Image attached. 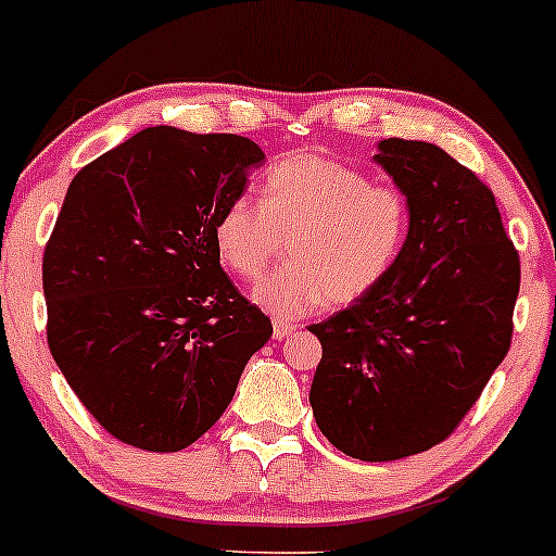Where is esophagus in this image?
Wrapping results in <instances>:
<instances>
[{"instance_id":"esophagus-1","label":"esophagus","mask_w":556,"mask_h":556,"mask_svg":"<svg viewBox=\"0 0 556 556\" xmlns=\"http://www.w3.org/2000/svg\"><path fill=\"white\" fill-rule=\"evenodd\" d=\"M295 325H290V321H274V340H285V338H290L292 332H295Z\"/></svg>"}]
</instances>
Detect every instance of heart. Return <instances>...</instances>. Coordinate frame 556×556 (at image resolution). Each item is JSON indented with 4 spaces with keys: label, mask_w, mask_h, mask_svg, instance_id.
Returning <instances> with one entry per match:
<instances>
[{
    "label": "heart",
    "mask_w": 556,
    "mask_h": 556,
    "mask_svg": "<svg viewBox=\"0 0 556 556\" xmlns=\"http://www.w3.org/2000/svg\"><path fill=\"white\" fill-rule=\"evenodd\" d=\"M406 235L408 205L399 189L314 152L274 163L264 203L237 194L213 229L222 261L248 282L264 277L290 237V264L253 290V301L279 319L367 298L395 266Z\"/></svg>",
    "instance_id": "b5f03b06"
}]
</instances>
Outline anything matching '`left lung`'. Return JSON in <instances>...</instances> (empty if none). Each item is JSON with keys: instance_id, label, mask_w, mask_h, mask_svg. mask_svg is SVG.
<instances>
[{"instance_id": "obj_1", "label": "left lung", "mask_w": 556, "mask_h": 556, "mask_svg": "<svg viewBox=\"0 0 556 556\" xmlns=\"http://www.w3.org/2000/svg\"><path fill=\"white\" fill-rule=\"evenodd\" d=\"M371 161L406 198L408 235L380 288L308 327V399L334 448L393 462L446 441L504 362L520 258L491 189L446 150L380 139Z\"/></svg>"}]
</instances>
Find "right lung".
Returning <instances> with one entry per match:
<instances>
[{
    "label": "right lung",
    "instance_id": "1",
    "mask_svg": "<svg viewBox=\"0 0 556 556\" xmlns=\"http://www.w3.org/2000/svg\"><path fill=\"white\" fill-rule=\"evenodd\" d=\"M264 157L237 134L150 126L73 176L41 264L47 340L78 401L121 443L192 446L271 338L213 237Z\"/></svg>",
    "mask_w": 556,
    "mask_h": 556
}]
</instances>
